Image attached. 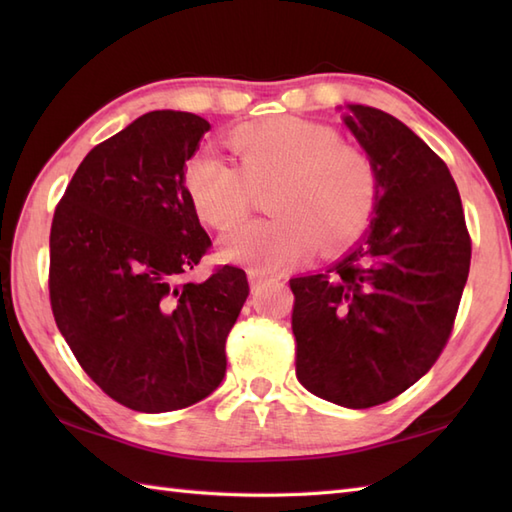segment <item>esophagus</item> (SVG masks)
<instances>
[{"label": "esophagus", "instance_id": "obj_1", "mask_svg": "<svg viewBox=\"0 0 512 512\" xmlns=\"http://www.w3.org/2000/svg\"><path fill=\"white\" fill-rule=\"evenodd\" d=\"M248 279H250V286L257 288L259 284H264V281H275L277 277L268 275V273H264V270H259V268H248Z\"/></svg>", "mask_w": 512, "mask_h": 512}]
</instances>
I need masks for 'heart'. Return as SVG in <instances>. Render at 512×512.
Wrapping results in <instances>:
<instances>
[{
    "label": "heart",
    "mask_w": 512,
    "mask_h": 512,
    "mask_svg": "<svg viewBox=\"0 0 512 512\" xmlns=\"http://www.w3.org/2000/svg\"><path fill=\"white\" fill-rule=\"evenodd\" d=\"M239 169L202 151L187 160L182 189L206 226L226 231L266 193V220L242 224L222 239L228 262L284 268L312 253H336L365 233L378 204V171L361 147L341 143L334 127L297 116H270L228 132Z\"/></svg>",
    "instance_id": "b5f03b06"
}]
</instances>
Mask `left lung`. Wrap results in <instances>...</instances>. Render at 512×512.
Segmentation results:
<instances>
[{"label":"left lung","instance_id":"8db88e82","mask_svg":"<svg viewBox=\"0 0 512 512\" xmlns=\"http://www.w3.org/2000/svg\"><path fill=\"white\" fill-rule=\"evenodd\" d=\"M343 123L378 171L369 231L325 273L290 279L297 378L347 409L383 405L447 345L471 266L444 160L391 114L347 105Z\"/></svg>","mask_w":512,"mask_h":512}]
</instances>
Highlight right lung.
I'll return each mask as SVG.
<instances>
[{"label":"right lung","mask_w":512,"mask_h":512,"mask_svg":"<svg viewBox=\"0 0 512 512\" xmlns=\"http://www.w3.org/2000/svg\"><path fill=\"white\" fill-rule=\"evenodd\" d=\"M211 125L189 112L143 114L96 145L50 228V306L76 361L121 405H195L226 374V336L248 297L242 268L195 284L211 239L182 171Z\"/></svg>","instance_id":"add662e5"}]
</instances>
